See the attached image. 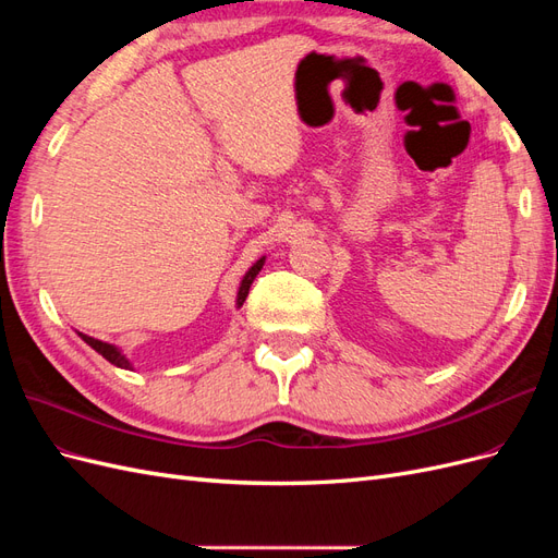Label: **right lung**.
Returning a JSON list of instances; mask_svg holds the SVG:
<instances>
[{
	"mask_svg": "<svg viewBox=\"0 0 558 558\" xmlns=\"http://www.w3.org/2000/svg\"><path fill=\"white\" fill-rule=\"evenodd\" d=\"M263 263H265V258H260L256 265H253L248 272H246V277L242 279V286H240V293H238V307H242L244 305V300H246V295H248V289H251V283H253V279H256V275L260 272V267H263ZM81 335V340L86 342L88 347H93L97 353H102V356L111 363V365H116V367H130V361L123 356L121 351H118L113 344H107V342H99V340H95V337H88V335H83V332H78Z\"/></svg>",
	"mask_w": 558,
	"mask_h": 558,
	"instance_id": "add662e5",
	"label": "right lung"
}]
</instances>
